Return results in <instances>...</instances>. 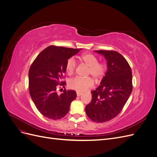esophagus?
<instances>
[{"mask_svg":"<svg viewBox=\"0 0 157 157\" xmlns=\"http://www.w3.org/2000/svg\"><path fill=\"white\" fill-rule=\"evenodd\" d=\"M82 94L81 93V92H77V96H81Z\"/></svg>","mask_w":157,"mask_h":157,"instance_id":"obj_1","label":"esophagus"}]
</instances>
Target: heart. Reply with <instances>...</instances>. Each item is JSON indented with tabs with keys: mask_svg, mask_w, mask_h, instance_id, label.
<instances>
[{
	"mask_svg": "<svg viewBox=\"0 0 157 157\" xmlns=\"http://www.w3.org/2000/svg\"><path fill=\"white\" fill-rule=\"evenodd\" d=\"M83 62L89 67L88 74L96 79L101 78L105 72V66L104 64L99 63L98 58L92 54H84L81 56ZM77 67L74 58H69L65 64V69L69 75L74 73ZM71 88L77 92H84L94 86V80L92 78H83L77 77L71 79L69 82Z\"/></svg>",
	"mask_w": 157,
	"mask_h": 157,
	"instance_id": "1",
	"label": "heart"
}]
</instances>
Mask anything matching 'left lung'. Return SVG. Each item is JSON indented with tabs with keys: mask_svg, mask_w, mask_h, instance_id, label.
<instances>
[{
	"mask_svg": "<svg viewBox=\"0 0 157 157\" xmlns=\"http://www.w3.org/2000/svg\"><path fill=\"white\" fill-rule=\"evenodd\" d=\"M107 61V70L100 85L92 91V100L85 107L92 121L102 123L121 113L132 91V74L129 64L116 51L95 50Z\"/></svg>",
	"mask_w": 157,
	"mask_h": 157,
	"instance_id": "1",
	"label": "left lung"
}]
</instances>
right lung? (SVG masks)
I'll use <instances>...</instances> for the list:
<instances>
[{
  "mask_svg": "<svg viewBox=\"0 0 157 157\" xmlns=\"http://www.w3.org/2000/svg\"><path fill=\"white\" fill-rule=\"evenodd\" d=\"M81 50L50 46L42 50L33 61L29 71V88L32 100L42 115L58 120L69 111L71 103L77 98L73 90H64L58 95L57 88L63 86L61 81L65 64Z\"/></svg>",
  "mask_w": 157,
  "mask_h": 157,
  "instance_id": "obj_1",
  "label": "right lung"
}]
</instances>
